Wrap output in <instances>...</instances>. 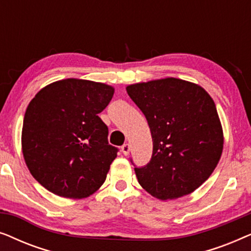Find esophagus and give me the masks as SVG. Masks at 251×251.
Returning a JSON list of instances; mask_svg holds the SVG:
<instances>
[{
	"label": "esophagus",
	"mask_w": 251,
	"mask_h": 251,
	"mask_svg": "<svg viewBox=\"0 0 251 251\" xmlns=\"http://www.w3.org/2000/svg\"><path fill=\"white\" fill-rule=\"evenodd\" d=\"M121 151H122V153L125 154V155H128L129 152H130V145H129V144H125V145H122Z\"/></svg>",
	"instance_id": "esophagus-1"
}]
</instances>
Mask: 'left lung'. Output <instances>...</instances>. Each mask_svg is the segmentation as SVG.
Listing matches in <instances>:
<instances>
[{"label":"left lung","instance_id":"8db88e82","mask_svg":"<svg viewBox=\"0 0 251 251\" xmlns=\"http://www.w3.org/2000/svg\"><path fill=\"white\" fill-rule=\"evenodd\" d=\"M126 92L153 139L150 162L135 168L139 184L160 200L192 193L210 177L223 152L212 98L200 85L175 77L128 85Z\"/></svg>","mask_w":251,"mask_h":251}]
</instances>
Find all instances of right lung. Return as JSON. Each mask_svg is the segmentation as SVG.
Segmentation results:
<instances>
[{"label": "right lung", "instance_id": "right-lung-1", "mask_svg": "<svg viewBox=\"0 0 251 251\" xmlns=\"http://www.w3.org/2000/svg\"><path fill=\"white\" fill-rule=\"evenodd\" d=\"M114 88L66 78L37 92L24 116L22 146L32 176L63 198L82 199L104 184L119 150L98 114Z\"/></svg>", "mask_w": 251, "mask_h": 251}]
</instances>
